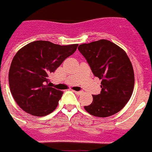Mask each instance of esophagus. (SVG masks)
I'll return each instance as SVG.
<instances>
[{"label": "esophagus", "mask_w": 152, "mask_h": 152, "mask_svg": "<svg viewBox=\"0 0 152 152\" xmlns=\"http://www.w3.org/2000/svg\"><path fill=\"white\" fill-rule=\"evenodd\" d=\"M74 92H75V94H77V95H80V94H82V93H83V91H74Z\"/></svg>", "instance_id": "obj_1"}]
</instances>
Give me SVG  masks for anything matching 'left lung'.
<instances>
[{
	"label": "left lung",
	"mask_w": 152,
	"mask_h": 152,
	"mask_svg": "<svg viewBox=\"0 0 152 152\" xmlns=\"http://www.w3.org/2000/svg\"><path fill=\"white\" fill-rule=\"evenodd\" d=\"M78 50L86 58L93 74L102 79V91L92 96L86 111L105 118L120 111L128 103L134 88V72L128 55L110 41L101 39L79 45Z\"/></svg>",
	"instance_id": "1"
}]
</instances>
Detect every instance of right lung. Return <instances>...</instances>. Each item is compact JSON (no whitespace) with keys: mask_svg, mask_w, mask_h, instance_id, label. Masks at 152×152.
I'll return each instance as SVG.
<instances>
[{"mask_svg":"<svg viewBox=\"0 0 152 152\" xmlns=\"http://www.w3.org/2000/svg\"><path fill=\"white\" fill-rule=\"evenodd\" d=\"M78 46L35 41L18 50L10 68L9 84L13 98L23 110L41 117L56 110L63 91L50 88L48 77Z\"/></svg>","mask_w":152,"mask_h":152,"instance_id":"add662e5","label":"right lung"}]
</instances>
